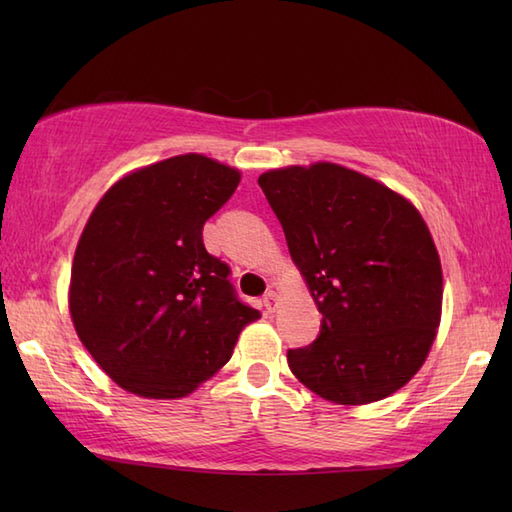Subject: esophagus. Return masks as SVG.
I'll return each mask as SVG.
<instances>
[{"mask_svg": "<svg viewBox=\"0 0 512 512\" xmlns=\"http://www.w3.org/2000/svg\"><path fill=\"white\" fill-rule=\"evenodd\" d=\"M277 301H279V295L275 290H268L266 295H264V308L268 310V312H275L277 310Z\"/></svg>", "mask_w": 512, "mask_h": 512, "instance_id": "obj_1", "label": "esophagus"}]
</instances>
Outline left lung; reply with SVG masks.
<instances>
[{
  "label": "left lung",
  "instance_id": "8db88e82",
  "mask_svg": "<svg viewBox=\"0 0 512 512\" xmlns=\"http://www.w3.org/2000/svg\"><path fill=\"white\" fill-rule=\"evenodd\" d=\"M257 182L323 314L319 339L288 352L292 374L347 407L405 387L442 317L440 255L420 211L336 162L270 169Z\"/></svg>",
  "mask_w": 512,
  "mask_h": 512
}]
</instances>
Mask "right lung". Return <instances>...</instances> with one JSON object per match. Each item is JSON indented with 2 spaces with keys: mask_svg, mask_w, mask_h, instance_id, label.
Instances as JSON below:
<instances>
[{
  "mask_svg": "<svg viewBox=\"0 0 512 512\" xmlns=\"http://www.w3.org/2000/svg\"><path fill=\"white\" fill-rule=\"evenodd\" d=\"M242 173L202 154L129 171L94 206L68 288L74 330L118 387L189 396L228 363L262 314L244 306L228 266L206 253L202 226Z\"/></svg>",
  "mask_w": 512,
  "mask_h": 512,
  "instance_id": "add662e5",
  "label": "right lung"
}]
</instances>
